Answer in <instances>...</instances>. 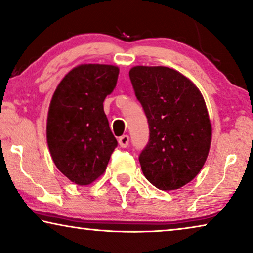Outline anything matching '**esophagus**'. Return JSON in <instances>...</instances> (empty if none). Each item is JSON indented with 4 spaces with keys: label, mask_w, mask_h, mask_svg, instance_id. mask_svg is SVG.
Listing matches in <instances>:
<instances>
[{
    "label": "esophagus",
    "mask_w": 253,
    "mask_h": 253,
    "mask_svg": "<svg viewBox=\"0 0 253 253\" xmlns=\"http://www.w3.org/2000/svg\"><path fill=\"white\" fill-rule=\"evenodd\" d=\"M118 142H119V145L122 146V148H127L128 143H129V136H128V135H123V136L119 137Z\"/></svg>",
    "instance_id": "obj_1"
}]
</instances>
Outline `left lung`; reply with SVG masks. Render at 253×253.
<instances>
[{
	"instance_id": "obj_1",
	"label": "left lung",
	"mask_w": 253,
	"mask_h": 253,
	"mask_svg": "<svg viewBox=\"0 0 253 253\" xmlns=\"http://www.w3.org/2000/svg\"><path fill=\"white\" fill-rule=\"evenodd\" d=\"M129 78L149 123V142L138 157L143 174L163 191L186 185L210 149L211 125L201 93L167 67L136 66Z\"/></svg>"
}]
</instances>
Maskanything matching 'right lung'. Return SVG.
Wrapping results in <instances>:
<instances>
[{
    "instance_id": "1",
    "label": "right lung",
    "mask_w": 253,
    "mask_h": 253,
    "mask_svg": "<svg viewBox=\"0 0 253 253\" xmlns=\"http://www.w3.org/2000/svg\"><path fill=\"white\" fill-rule=\"evenodd\" d=\"M118 74L116 66H78L60 82L52 96L47 145L56 168L77 185L99 178L118 145L103 110Z\"/></svg>"
}]
</instances>
